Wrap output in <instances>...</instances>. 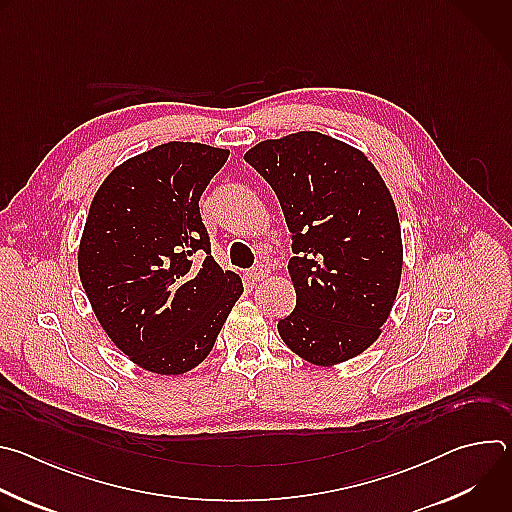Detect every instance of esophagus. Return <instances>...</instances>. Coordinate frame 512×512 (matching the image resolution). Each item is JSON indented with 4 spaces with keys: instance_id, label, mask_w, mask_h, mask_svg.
Instances as JSON below:
<instances>
[{
    "instance_id": "34e87169",
    "label": "esophagus",
    "mask_w": 512,
    "mask_h": 512,
    "mask_svg": "<svg viewBox=\"0 0 512 512\" xmlns=\"http://www.w3.org/2000/svg\"><path fill=\"white\" fill-rule=\"evenodd\" d=\"M269 273H271V267L265 265V263H259V265H255V267L251 269V277H253L255 281H263Z\"/></svg>"
}]
</instances>
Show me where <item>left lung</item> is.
I'll list each match as a JSON object with an SVG mask.
<instances>
[{"label": "left lung", "instance_id": "1", "mask_svg": "<svg viewBox=\"0 0 512 512\" xmlns=\"http://www.w3.org/2000/svg\"><path fill=\"white\" fill-rule=\"evenodd\" d=\"M245 160L279 198L294 257L287 273L296 308L277 332L300 358L334 367L383 332L403 271L393 196L352 145L298 131L259 141Z\"/></svg>", "mask_w": 512, "mask_h": 512}]
</instances>
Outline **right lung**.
I'll list each match as a JSON object with an SVG mask.
<instances>
[{"label":"right lung","instance_id":"obj_1","mask_svg":"<svg viewBox=\"0 0 512 512\" xmlns=\"http://www.w3.org/2000/svg\"><path fill=\"white\" fill-rule=\"evenodd\" d=\"M229 150L168 141L119 164L99 186L79 243L91 308L137 367L166 377L212 350L243 281L210 255L198 200ZM196 252L207 257L198 262Z\"/></svg>","mask_w":512,"mask_h":512}]
</instances>
